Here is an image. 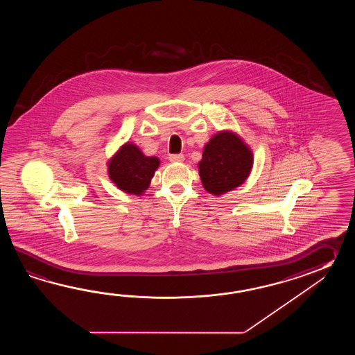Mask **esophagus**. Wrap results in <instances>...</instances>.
<instances>
[{
    "label": "esophagus",
    "mask_w": 355,
    "mask_h": 355,
    "mask_svg": "<svg viewBox=\"0 0 355 355\" xmlns=\"http://www.w3.org/2000/svg\"><path fill=\"white\" fill-rule=\"evenodd\" d=\"M168 159L171 161V162H182L184 161V155H170L168 156Z\"/></svg>",
    "instance_id": "obj_1"
}]
</instances>
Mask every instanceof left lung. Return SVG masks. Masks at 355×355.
Here are the masks:
<instances>
[{
  "label": "left lung",
  "mask_w": 355,
  "mask_h": 355,
  "mask_svg": "<svg viewBox=\"0 0 355 355\" xmlns=\"http://www.w3.org/2000/svg\"><path fill=\"white\" fill-rule=\"evenodd\" d=\"M252 164L254 155L241 137L231 130H220L204 146L198 170L203 188L219 196L242 185Z\"/></svg>",
  "instance_id": "8db88e82"
}]
</instances>
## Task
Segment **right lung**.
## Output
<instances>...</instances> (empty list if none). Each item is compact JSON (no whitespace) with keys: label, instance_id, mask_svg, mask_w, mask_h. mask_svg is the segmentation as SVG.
<instances>
[{"label":"right lung","instance_id":"right-lung-1","mask_svg":"<svg viewBox=\"0 0 355 355\" xmlns=\"http://www.w3.org/2000/svg\"><path fill=\"white\" fill-rule=\"evenodd\" d=\"M159 166L157 157L146 156L138 146L127 142L107 161V174L121 191L142 196Z\"/></svg>","mask_w":355,"mask_h":355}]
</instances>
